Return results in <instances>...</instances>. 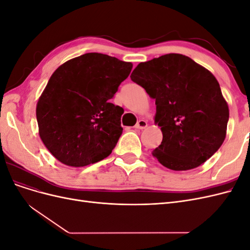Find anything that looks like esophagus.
<instances>
[{
  "mask_svg": "<svg viewBox=\"0 0 250 250\" xmlns=\"http://www.w3.org/2000/svg\"><path fill=\"white\" fill-rule=\"evenodd\" d=\"M147 122H146V121L145 120H140L139 121V122L137 123V124H135V128H137V129H145V128L147 127Z\"/></svg>",
  "mask_w": 250,
  "mask_h": 250,
  "instance_id": "obj_1",
  "label": "esophagus"
}]
</instances>
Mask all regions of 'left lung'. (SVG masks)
Returning a JSON list of instances; mask_svg holds the SVG:
<instances>
[{
    "label": "left lung",
    "mask_w": 250,
    "mask_h": 250,
    "mask_svg": "<svg viewBox=\"0 0 250 250\" xmlns=\"http://www.w3.org/2000/svg\"><path fill=\"white\" fill-rule=\"evenodd\" d=\"M155 99L163 141L152 155L174 171L197 168L221 147L229 105L215 76L190 57L166 54L141 62L130 76Z\"/></svg>",
    "instance_id": "obj_1"
}]
</instances>
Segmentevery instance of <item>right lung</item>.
<instances>
[{"mask_svg": "<svg viewBox=\"0 0 250 250\" xmlns=\"http://www.w3.org/2000/svg\"><path fill=\"white\" fill-rule=\"evenodd\" d=\"M132 63L101 53L67 60L36 105L40 137L56 160L84 167L107 157L122 134L123 108L111 103Z\"/></svg>", "mask_w": 250, "mask_h": 250, "instance_id": "obj_1", "label": "right lung"}]
</instances>
